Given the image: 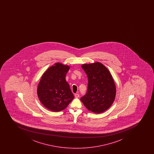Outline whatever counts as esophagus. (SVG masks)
<instances>
[{"mask_svg":"<svg viewBox=\"0 0 154 154\" xmlns=\"http://www.w3.org/2000/svg\"><path fill=\"white\" fill-rule=\"evenodd\" d=\"M74 96H75V97H76V98H78V97H80V94H74Z\"/></svg>","mask_w":154,"mask_h":154,"instance_id":"1","label":"esophagus"}]
</instances>
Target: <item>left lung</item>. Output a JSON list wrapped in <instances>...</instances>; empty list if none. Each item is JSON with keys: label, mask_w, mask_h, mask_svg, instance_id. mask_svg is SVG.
I'll return each instance as SVG.
<instances>
[{"label": "left lung", "mask_w": 154, "mask_h": 154, "mask_svg": "<svg viewBox=\"0 0 154 154\" xmlns=\"http://www.w3.org/2000/svg\"><path fill=\"white\" fill-rule=\"evenodd\" d=\"M88 83L86 94L81 100L89 110L96 113L109 108L115 100L116 89L109 71L100 63L82 66Z\"/></svg>", "instance_id": "1"}]
</instances>
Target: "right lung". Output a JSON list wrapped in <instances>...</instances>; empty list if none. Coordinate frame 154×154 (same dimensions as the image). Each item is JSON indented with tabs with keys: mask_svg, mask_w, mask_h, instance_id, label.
I'll use <instances>...</instances> for the list:
<instances>
[{
	"mask_svg": "<svg viewBox=\"0 0 154 154\" xmlns=\"http://www.w3.org/2000/svg\"><path fill=\"white\" fill-rule=\"evenodd\" d=\"M69 67L56 63L43 74L37 88L39 100L52 112L65 109L74 97L65 76Z\"/></svg>",
	"mask_w": 154,
	"mask_h": 154,
	"instance_id": "obj_1",
	"label": "right lung"
}]
</instances>
